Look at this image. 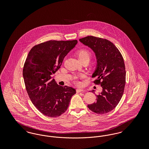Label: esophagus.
<instances>
[{"label":"esophagus","instance_id":"34e87169","mask_svg":"<svg viewBox=\"0 0 149 149\" xmlns=\"http://www.w3.org/2000/svg\"><path fill=\"white\" fill-rule=\"evenodd\" d=\"M84 91L83 89H77V92L80 93V92H83Z\"/></svg>","mask_w":149,"mask_h":149}]
</instances>
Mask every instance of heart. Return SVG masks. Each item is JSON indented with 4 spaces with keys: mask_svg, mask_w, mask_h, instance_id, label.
Returning <instances> with one entry per match:
<instances>
[{
    "mask_svg": "<svg viewBox=\"0 0 149 149\" xmlns=\"http://www.w3.org/2000/svg\"><path fill=\"white\" fill-rule=\"evenodd\" d=\"M77 55H78V58L80 61H82L85 60L89 61L90 58L92 57V54L90 52V51L88 50H86V49L79 50L77 52ZM76 84L77 85L80 84L79 81H76Z\"/></svg>",
    "mask_w": 149,
    "mask_h": 149,
    "instance_id": "1",
    "label": "heart"
}]
</instances>
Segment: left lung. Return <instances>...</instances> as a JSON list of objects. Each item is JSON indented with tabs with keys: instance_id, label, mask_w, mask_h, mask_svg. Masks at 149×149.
Here are the masks:
<instances>
[{
	"instance_id": "8db88e82",
	"label": "left lung",
	"mask_w": 149,
	"mask_h": 149,
	"mask_svg": "<svg viewBox=\"0 0 149 149\" xmlns=\"http://www.w3.org/2000/svg\"><path fill=\"white\" fill-rule=\"evenodd\" d=\"M79 41L95 54L97 65L92 78L97 79L93 82L102 87V92L97 95V102L88 107L95 113H107L117 106L124 92L126 70L123 58L117 47L106 39L90 36Z\"/></svg>"
}]
</instances>
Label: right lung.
Instances as JSON below:
<instances>
[{"mask_svg": "<svg viewBox=\"0 0 149 149\" xmlns=\"http://www.w3.org/2000/svg\"><path fill=\"white\" fill-rule=\"evenodd\" d=\"M77 43L50 40L35 45L29 52L23 69L26 89L33 105L46 116L64 113L76 93L70 86L58 85L51 75L60 68L64 57Z\"/></svg>", "mask_w": 149, "mask_h": 149, "instance_id": "obj_1", "label": "right lung"}]
</instances>
